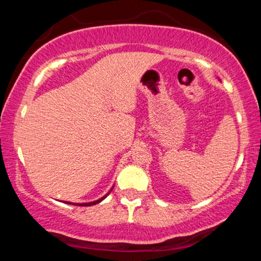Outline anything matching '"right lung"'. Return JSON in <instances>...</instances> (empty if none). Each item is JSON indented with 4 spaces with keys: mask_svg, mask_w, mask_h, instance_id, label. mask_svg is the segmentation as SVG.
Wrapping results in <instances>:
<instances>
[{
    "mask_svg": "<svg viewBox=\"0 0 261 261\" xmlns=\"http://www.w3.org/2000/svg\"><path fill=\"white\" fill-rule=\"evenodd\" d=\"M104 197H101V199H99V200H97V201H93V202H89V203H82V205H85V206H92V205H95V203H98V202H100L101 200H103ZM79 205H81V203H79Z\"/></svg>",
    "mask_w": 261,
    "mask_h": 261,
    "instance_id": "1",
    "label": "right lung"
}]
</instances>
